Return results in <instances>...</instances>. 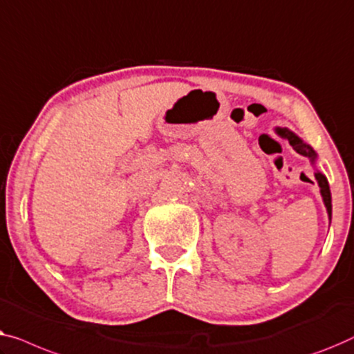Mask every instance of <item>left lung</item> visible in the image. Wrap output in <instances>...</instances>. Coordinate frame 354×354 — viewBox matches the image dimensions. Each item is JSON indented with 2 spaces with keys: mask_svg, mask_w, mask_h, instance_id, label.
Wrapping results in <instances>:
<instances>
[{
  "mask_svg": "<svg viewBox=\"0 0 354 354\" xmlns=\"http://www.w3.org/2000/svg\"><path fill=\"white\" fill-rule=\"evenodd\" d=\"M287 139H288V142L292 144V146L297 147V151L300 152L301 156H305V157L310 158L311 163L316 162V152L313 151V147H310V146H308V144L303 142L301 139L298 138V136H295V134H293V133H288L287 134ZM315 176L317 179V184H319V187H321L322 201H324V205H326L327 213H328V220H330V218H332V196H330V189H328L327 178L322 175V173H319V171H316Z\"/></svg>",
  "mask_w": 354,
  "mask_h": 354,
  "instance_id": "1",
  "label": "left lung"
}]
</instances>
